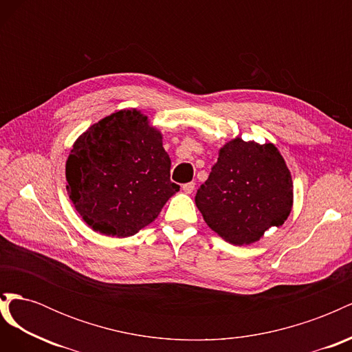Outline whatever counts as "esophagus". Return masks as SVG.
Returning <instances> with one entry per match:
<instances>
[{"label":"esophagus","mask_w":352,"mask_h":352,"mask_svg":"<svg viewBox=\"0 0 352 352\" xmlns=\"http://www.w3.org/2000/svg\"><path fill=\"white\" fill-rule=\"evenodd\" d=\"M182 189H184V192H186V194H192L194 189H195V184H194V182L185 184V185L182 186Z\"/></svg>","instance_id":"esophagus-1"}]
</instances>
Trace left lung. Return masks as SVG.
I'll return each mask as SVG.
<instances>
[{
    "label": "left lung",
    "mask_w": 352,
    "mask_h": 352,
    "mask_svg": "<svg viewBox=\"0 0 352 352\" xmlns=\"http://www.w3.org/2000/svg\"><path fill=\"white\" fill-rule=\"evenodd\" d=\"M294 202L289 168L273 144L229 141L199 186L195 204L211 230L233 245L260 241L282 226Z\"/></svg>",
    "instance_id": "obj_1"
}]
</instances>
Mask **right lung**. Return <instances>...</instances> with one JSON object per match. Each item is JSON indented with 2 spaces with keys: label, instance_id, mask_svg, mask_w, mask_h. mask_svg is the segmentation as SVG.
I'll list each match as a JSON object with an SVG mask.
<instances>
[{
  "label": "right lung",
  "instance_id": "add662e5",
  "mask_svg": "<svg viewBox=\"0 0 352 352\" xmlns=\"http://www.w3.org/2000/svg\"><path fill=\"white\" fill-rule=\"evenodd\" d=\"M163 135L145 114L120 110L92 124L66 162L67 192L83 221L126 238L153 223L179 190L170 180Z\"/></svg>",
  "mask_w": 352,
  "mask_h": 352
}]
</instances>
